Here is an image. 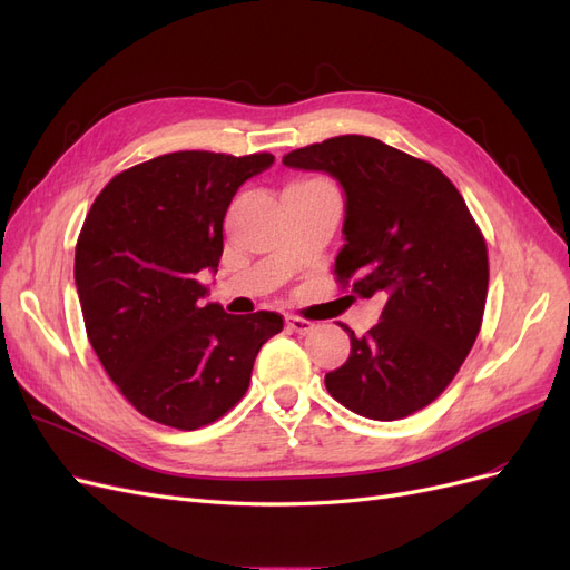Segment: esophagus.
<instances>
[{"instance_id":"obj_1","label":"esophagus","mask_w":570,"mask_h":570,"mask_svg":"<svg viewBox=\"0 0 570 570\" xmlns=\"http://www.w3.org/2000/svg\"><path fill=\"white\" fill-rule=\"evenodd\" d=\"M287 327L289 331H295V333H299V335H306V333H312L314 327H316V323H312V321H304V318H299V316H287Z\"/></svg>"}]
</instances>
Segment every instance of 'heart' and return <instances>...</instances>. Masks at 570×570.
<instances>
[{"instance_id": "1", "label": "heart", "mask_w": 570, "mask_h": 570, "mask_svg": "<svg viewBox=\"0 0 570 570\" xmlns=\"http://www.w3.org/2000/svg\"><path fill=\"white\" fill-rule=\"evenodd\" d=\"M312 183H323V180H312Z\"/></svg>"}]
</instances>
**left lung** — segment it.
<instances>
[{"instance_id": "8db88e82", "label": "left lung", "mask_w": 570, "mask_h": 570, "mask_svg": "<svg viewBox=\"0 0 570 570\" xmlns=\"http://www.w3.org/2000/svg\"><path fill=\"white\" fill-rule=\"evenodd\" d=\"M283 164L323 170L344 193L340 283L385 306L325 387L350 411L396 421L452 383L478 337L488 299V247L440 168L375 137L340 135L289 151Z\"/></svg>"}]
</instances>
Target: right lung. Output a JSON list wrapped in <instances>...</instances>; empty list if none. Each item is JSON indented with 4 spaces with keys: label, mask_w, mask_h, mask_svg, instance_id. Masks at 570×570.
Segmentation results:
<instances>
[{
    "label": "right lung",
    "mask_w": 570,
    "mask_h": 570,
    "mask_svg": "<svg viewBox=\"0 0 570 570\" xmlns=\"http://www.w3.org/2000/svg\"><path fill=\"white\" fill-rule=\"evenodd\" d=\"M271 154L174 151L111 178L76 245V289L90 344L142 416L197 430L249 387L262 344L283 331L273 312L233 316L202 271H218L223 218Z\"/></svg>",
    "instance_id": "1"
}]
</instances>
